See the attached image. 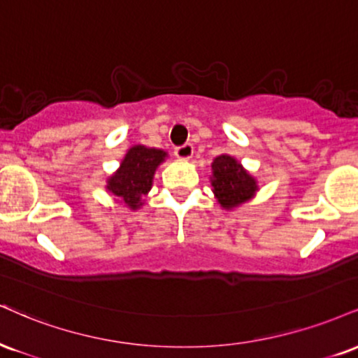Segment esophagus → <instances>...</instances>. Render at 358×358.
Wrapping results in <instances>:
<instances>
[{
    "label": "esophagus",
    "instance_id": "1",
    "mask_svg": "<svg viewBox=\"0 0 358 358\" xmlns=\"http://www.w3.org/2000/svg\"><path fill=\"white\" fill-rule=\"evenodd\" d=\"M175 157L180 158V160H190V158L193 157V145L185 143L182 146H176Z\"/></svg>",
    "mask_w": 358,
    "mask_h": 358
}]
</instances>
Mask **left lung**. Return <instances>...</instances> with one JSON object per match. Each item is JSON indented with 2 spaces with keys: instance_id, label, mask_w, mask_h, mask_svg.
I'll return each mask as SVG.
<instances>
[{
  "instance_id": "obj_1",
  "label": "left lung",
  "mask_w": 358,
  "mask_h": 358,
  "mask_svg": "<svg viewBox=\"0 0 358 358\" xmlns=\"http://www.w3.org/2000/svg\"><path fill=\"white\" fill-rule=\"evenodd\" d=\"M212 187L222 208L231 210L252 200L257 180L230 155H220L212 163Z\"/></svg>"
}]
</instances>
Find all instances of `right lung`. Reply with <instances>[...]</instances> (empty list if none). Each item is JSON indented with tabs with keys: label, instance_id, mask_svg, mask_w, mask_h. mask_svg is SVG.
Listing matches in <instances>:
<instances>
[{
	"label": "right lung",
	"instance_id": "add662e5",
	"mask_svg": "<svg viewBox=\"0 0 358 358\" xmlns=\"http://www.w3.org/2000/svg\"><path fill=\"white\" fill-rule=\"evenodd\" d=\"M166 152L135 145L128 150L118 170L106 182V190L122 198L130 210L143 205V196L152 190L153 175L158 165L165 162Z\"/></svg>",
	"mask_w": 358,
	"mask_h": 358
}]
</instances>
